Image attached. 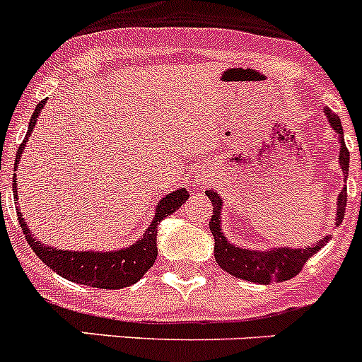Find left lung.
<instances>
[{"instance_id": "left-lung-1", "label": "left lung", "mask_w": 362, "mask_h": 362, "mask_svg": "<svg viewBox=\"0 0 362 362\" xmlns=\"http://www.w3.org/2000/svg\"><path fill=\"white\" fill-rule=\"evenodd\" d=\"M325 114L330 121L332 129L339 134V143H341V156H339V163L341 168L346 174L348 163H350V152H348L346 145L343 139V127H341V119L335 112L330 108H325ZM206 196L210 197L214 204L212 217H210V230L216 239L214 243V255L216 261L225 272H228L230 276L239 277V279L252 281V283L259 284H270V283H281V281H288L296 277L305 263L312 257L315 252H319L328 241V235L322 238L312 248H277V250H246V248H239V246L230 245L228 239L221 233V206H223V199L217 196L216 192L206 190ZM346 187L339 194L337 199V217H335V226L343 223L344 209H346Z\"/></svg>"}]
</instances>
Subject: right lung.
<instances>
[{"label": "right lung", "instance_id": "add662e5", "mask_svg": "<svg viewBox=\"0 0 362 362\" xmlns=\"http://www.w3.org/2000/svg\"><path fill=\"white\" fill-rule=\"evenodd\" d=\"M45 103L47 101H40L34 114H32L30 123H28V132L25 136L23 143L19 145L18 153H16V161H19V158H21V152H23L25 145H27L32 129L36 127L37 114H40ZM12 185H16V175ZM14 192H18L16 187ZM187 199L188 192L185 188L172 192V194L163 197L158 204V210H156V217L150 223L145 235L136 245L116 252H70L50 248V246L41 245L37 239L32 238L30 230L25 225L23 217L18 216V219L21 228H23L27 243L32 246V250L36 252L37 257L47 267L57 272L59 276L72 281V283L92 286V288L119 290L137 283L152 268V264L156 263V257H158V246H156V235H158L156 228H158V223L165 219L166 216L174 214Z\"/></svg>", "mask_w": 362, "mask_h": 362}]
</instances>
